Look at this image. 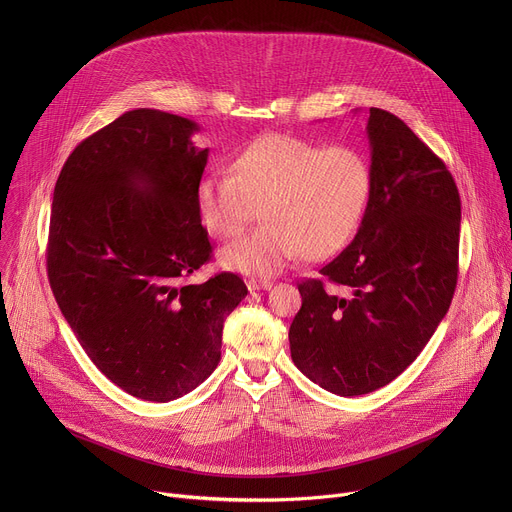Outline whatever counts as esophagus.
<instances>
[{
    "instance_id": "obj_1",
    "label": "esophagus",
    "mask_w": 512,
    "mask_h": 512,
    "mask_svg": "<svg viewBox=\"0 0 512 512\" xmlns=\"http://www.w3.org/2000/svg\"><path fill=\"white\" fill-rule=\"evenodd\" d=\"M247 287H249V291H261V289H271L273 283L269 279H263V281L261 279L259 281L257 279H249Z\"/></svg>"
}]
</instances>
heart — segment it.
Returning <instances> with one entry per match:
<instances>
[{"label":"heart","instance_id":"heart-1","mask_svg":"<svg viewBox=\"0 0 512 512\" xmlns=\"http://www.w3.org/2000/svg\"><path fill=\"white\" fill-rule=\"evenodd\" d=\"M231 176H204L196 186L202 227L216 239L239 237L259 214L263 225L218 253L231 271L271 277L291 261H322L356 235L373 196L369 158L352 145L269 133L249 141Z\"/></svg>","mask_w":512,"mask_h":512}]
</instances>
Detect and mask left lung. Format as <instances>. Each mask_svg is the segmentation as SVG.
<instances>
[{
  "instance_id": "left-lung-1",
  "label": "left lung",
  "mask_w": 512,
  "mask_h": 512,
  "mask_svg": "<svg viewBox=\"0 0 512 512\" xmlns=\"http://www.w3.org/2000/svg\"><path fill=\"white\" fill-rule=\"evenodd\" d=\"M373 196L354 241L298 283L289 326L296 367L322 389L354 397L389 385L417 358L454 298L460 194L446 164L393 113L371 107Z\"/></svg>"
}]
</instances>
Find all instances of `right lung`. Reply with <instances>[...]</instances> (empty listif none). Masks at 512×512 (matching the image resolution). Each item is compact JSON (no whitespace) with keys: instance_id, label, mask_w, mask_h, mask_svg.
I'll return each instance as SVG.
<instances>
[{"instance_id":"right-lung-1","label":"right lung","mask_w":512,"mask_h":512,"mask_svg":"<svg viewBox=\"0 0 512 512\" xmlns=\"http://www.w3.org/2000/svg\"><path fill=\"white\" fill-rule=\"evenodd\" d=\"M200 127L133 109L81 141L54 186L46 267L56 304L95 367L125 393L168 403L221 360L247 296L235 273L184 283L212 253L196 210Z\"/></svg>"}]
</instances>
